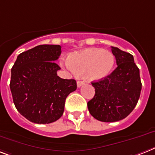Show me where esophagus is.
I'll list each match as a JSON object with an SVG mask.
<instances>
[{
  "instance_id": "esophagus-1",
  "label": "esophagus",
  "mask_w": 155,
  "mask_h": 155,
  "mask_svg": "<svg viewBox=\"0 0 155 155\" xmlns=\"http://www.w3.org/2000/svg\"><path fill=\"white\" fill-rule=\"evenodd\" d=\"M84 84V81H80V80L77 81V87H80L83 86Z\"/></svg>"
}]
</instances>
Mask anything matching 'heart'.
<instances>
[{
    "mask_svg": "<svg viewBox=\"0 0 155 155\" xmlns=\"http://www.w3.org/2000/svg\"><path fill=\"white\" fill-rule=\"evenodd\" d=\"M64 63L75 73L86 75L91 80H99L109 75L114 66V57L108 51L87 48L74 52Z\"/></svg>",
    "mask_w": 155,
    "mask_h": 155,
    "instance_id": "heart-1",
    "label": "heart"
}]
</instances>
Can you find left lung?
I'll use <instances>...</instances> for the list:
<instances>
[{
  "instance_id": "left-lung-1",
  "label": "left lung",
  "mask_w": 155,
  "mask_h": 155,
  "mask_svg": "<svg viewBox=\"0 0 155 155\" xmlns=\"http://www.w3.org/2000/svg\"><path fill=\"white\" fill-rule=\"evenodd\" d=\"M117 68L104 79L91 84L95 95L87 103L89 112L99 121L112 123L125 119L136 106L140 96L139 69L131 54L111 47Z\"/></svg>"
}]
</instances>
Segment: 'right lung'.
I'll list each match as a JSON object with an SVG mask.
<instances>
[{
    "label": "right lung",
    "instance_id": "1",
    "mask_svg": "<svg viewBox=\"0 0 155 155\" xmlns=\"http://www.w3.org/2000/svg\"><path fill=\"white\" fill-rule=\"evenodd\" d=\"M61 46L38 45L21 53L11 69L13 103L25 118L38 124L53 123L62 116L67 96L76 90V81L57 75L55 63Z\"/></svg>",
    "mask_w": 155,
    "mask_h": 155
}]
</instances>
